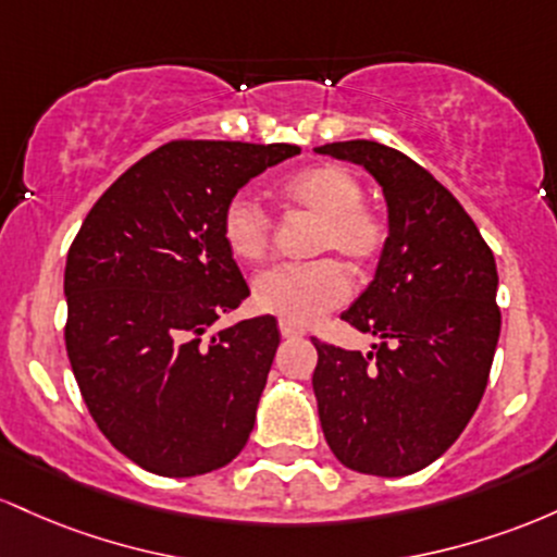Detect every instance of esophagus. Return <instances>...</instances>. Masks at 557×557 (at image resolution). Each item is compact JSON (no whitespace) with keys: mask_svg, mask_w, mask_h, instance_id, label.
<instances>
[{"mask_svg":"<svg viewBox=\"0 0 557 557\" xmlns=\"http://www.w3.org/2000/svg\"><path fill=\"white\" fill-rule=\"evenodd\" d=\"M278 331H281V336H284V339H297V336L305 334L302 329L295 326V323L284 321V318H281V321H278Z\"/></svg>","mask_w":557,"mask_h":557,"instance_id":"1","label":"esophagus"}]
</instances>
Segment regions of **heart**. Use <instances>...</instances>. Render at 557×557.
<instances>
[{
  "label": "heart",
  "instance_id": "b5f03b06",
  "mask_svg": "<svg viewBox=\"0 0 557 557\" xmlns=\"http://www.w3.org/2000/svg\"><path fill=\"white\" fill-rule=\"evenodd\" d=\"M278 197L289 208L315 218L312 252L339 255L366 271L384 255L389 228L376 210L362 205V184L336 162H318L281 181ZM221 234L228 252L242 262H258L271 247L273 223L262 205L249 195H234L221 215ZM349 297V276L339 260L323 258L305 265H273L252 284L255 308L308 326Z\"/></svg>",
  "mask_w": 557,
  "mask_h": 557
}]
</instances>
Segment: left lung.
<instances>
[{
  "instance_id": "1",
  "label": "left lung",
  "mask_w": 557,
  "mask_h": 557,
  "mask_svg": "<svg viewBox=\"0 0 557 557\" xmlns=\"http://www.w3.org/2000/svg\"><path fill=\"white\" fill-rule=\"evenodd\" d=\"M315 152L358 162L384 189L389 239L376 276L342 321L373 352L312 336V392L331 453L371 476L434 463L476 413L499 339L497 265L476 223L426 168L379 141Z\"/></svg>"
}]
</instances>
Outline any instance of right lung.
Returning <instances> with one entry per match:
<instances>
[{"label": "right lung", "instance_id": "obj_1", "mask_svg": "<svg viewBox=\"0 0 557 557\" xmlns=\"http://www.w3.org/2000/svg\"><path fill=\"white\" fill-rule=\"evenodd\" d=\"M295 144L168 141L81 223L65 265V347L99 431L158 476H199L247 445L278 347L276 318L205 336L249 297L221 234L249 178Z\"/></svg>", "mask_w": 557, "mask_h": 557}]
</instances>
